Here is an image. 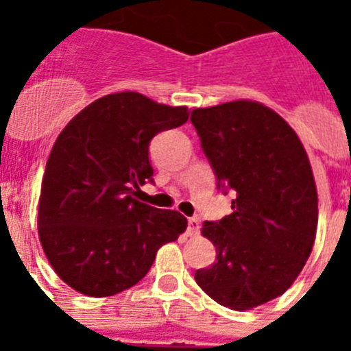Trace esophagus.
Segmentation results:
<instances>
[{
  "mask_svg": "<svg viewBox=\"0 0 351 351\" xmlns=\"http://www.w3.org/2000/svg\"><path fill=\"white\" fill-rule=\"evenodd\" d=\"M198 230H200L198 219L197 218H188V228H186L188 235H190V237H193V235L198 234Z\"/></svg>",
  "mask_w": 351,
  "mask_h": 351,
  "instance_id": "esophagus-1",
  "label": "esophagus"
}]
</instances>
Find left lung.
<instances>
[{
    "label": "left lung",
    "instance_id": "obj_1",
    "mask_svg": "<svg viewBox=\"0 0 351 351\" xmlns=\"http://www.w3.org/2000/svg\"><path fill=\"white\" fill-rule=\"evenodd\" d=\"M218 190L232 214L204 221L216 262L195 272L210 299L244 311L283 295L315 244L318 197L297 133L256 101H228L191 112Z\"/></svg>",
    "mask_w": 351,
    "mask_h": 351
}]
</instances>
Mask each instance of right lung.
Instances as JSON below:
<instances>
[{
    "instance_id": "add662e5",
    "label": "right lung",
    "mask_w": 351,
    "mask_h": 351,
    "mask_svg": "<svg viewBox=\"0 0 351 351\" xmlns=\"http://www.w3.org/2000/svg\"><path fill=\"white\" fill-rule=\"evenodd\" d=\"M141 93H116L80 110L56 141L43 173L38 234L61 280L89 297L137 285L163 244L186 230L178 210L132 197L153 181L149 144L188 121Z\"/></svg>"
}]
</instances>
